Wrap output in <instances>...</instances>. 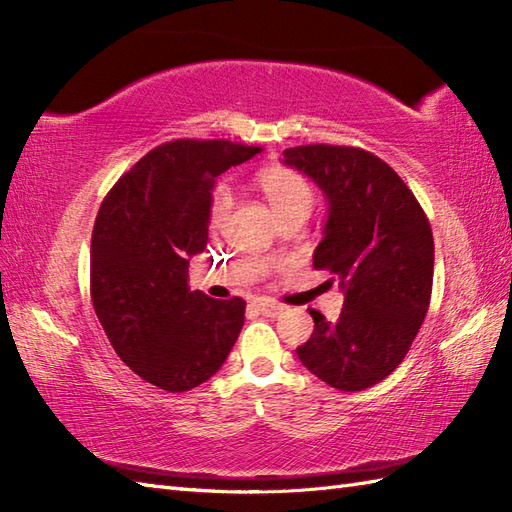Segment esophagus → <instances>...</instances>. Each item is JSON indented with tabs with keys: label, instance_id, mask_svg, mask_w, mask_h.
I'll use <instances>...</instances> for the list:
<instances>
[{
	"label": "esophagus",
	"instance_id": "obj_1",
	"mask_svg": "<svg viewBox=\"0 0 512 512\" xmlns=\"http://www.w3.org/2000/svg\"><path fill=\"white\" fill-rule=\"evenodd\" d=\"M255 308L259 310V314H264V317H279V314L284 312V306H281V303L268 301V299L255 301Z\"/></svg>",
	"mask_w": 512,
	"mask_h": 512
}]
</instances>
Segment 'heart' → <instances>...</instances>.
<instances>
[{
  "label": "heart",
  "instance_id": "obj_1",
  "mask_svg": "<svg viewBox=\"0 0 512 512\" xmlns=\"http://www.w3.org/2000/svg\"><path fill=\"white\" fill-rule=\"evenodd\" d=\"M257 187L266 195L268 204L273 206L277 217L292 215V213H310L314 204V187L312 182L299 173L297 169L273 165L257 173ZM233 195L228 184H217L211 195L209 222L211 228H220L231 211Z\"/></svg>",
  "mask_w": 512,
  "mask_h": 512
}]
</instances>
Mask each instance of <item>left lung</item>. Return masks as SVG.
I'll return each mask as SVG.
<instances>
[{
    "instance_id": "1",
    "label": "left lung",
    "mask_w": 512,
    "mask_h": 512,
    "mask_svg": "<svg viewBox=\"0 0 512 512\" xmlns=\"http://www.w3.org/2000/svg\"><path fill=\"white\" fill-rule=\"evenodd\" d=\"M284 165L306 173L328 200V222L312 264L330 270L345 292L336 323L310 310L314 332L297 356L330 387L363 391L402 363L427 317L433 286L429 220L398 173L365 149L290 147Z\"/></svg>"
}]
</instances>
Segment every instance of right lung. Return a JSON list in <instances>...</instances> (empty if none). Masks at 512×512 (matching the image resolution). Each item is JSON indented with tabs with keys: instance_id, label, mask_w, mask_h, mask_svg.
Returning a JSON list of instances; mask_svg holds the SVG:
<instances>
[{
	"instance_id": "1",
	"label": "right lung",
	"mask_w": 512,
	"mask_h": 512,
	"mask_svg": "<svg viewBox=\"0 0 512 512\" xmlns=\"http://www.w3.org/2000/svg\"><path fill=\"white\" fill-rule=\"evenodd\" d=\"M262 147L173 140L149 151L103 200L90 248L94 312L121 361L165 391H189L226 361L246 301L189 288L209 239L215 178Z\"/></svg>"
}]
</instances>
